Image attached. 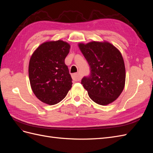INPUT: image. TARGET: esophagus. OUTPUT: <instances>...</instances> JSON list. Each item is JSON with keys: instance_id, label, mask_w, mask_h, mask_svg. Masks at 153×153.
<instances>
[{"instance_id": "34e87169", "label": "esophagus", "mask_w": 153, "mask_h": 153, "mask_svg": "<svg viewBox=\"0 0 153 153\" xmlns=\"http://www.w3.org/2000/svg\"><path fill=\"white\" fill-rule=\"evenodd\" d=\"M72 78L75 81H79L81 79V76L79 73H74L72 75Z\"/></svg>"}]
</instances>
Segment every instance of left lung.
Here are the masks:
<instances>
[{
	"label": "left lung",
	"mask_w": 153,
	"mask_h": 153,
	"mask_svg": "<svg viewBox=\"0 0 153 153\" xmlns=\"http://www.w3.org/2000/svg\"><path fill=\"white\" fill-rule=\"evenodd\" d=\"M91 68V75L81 84L89 98L101 105L116 100L125 85L126 69L121 53L108 41L78 43Z\"/></svg>",
	"instance_id": "8db88e82"
}]
</instances>
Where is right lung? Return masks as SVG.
<instances>
[{"instance_id":"right-lung-1","label":"right lung","mask_w":153,"mask_h":153,"mask_svg":"<svg viewBox=\"0 0 153 153\" xmlns=\"http://www.w3.org/2000/svg\"><path fill=\"white\" fill-rule=\"evenodd\" d=\"M71 46L62 40L41 44L31 55L29 76L31 89L43 103L55 105L66 96L72 78L64 59Z\"/></svg>"}]
</instances>
